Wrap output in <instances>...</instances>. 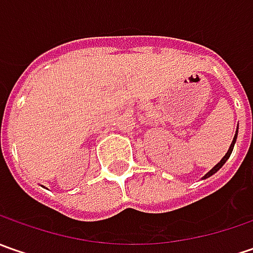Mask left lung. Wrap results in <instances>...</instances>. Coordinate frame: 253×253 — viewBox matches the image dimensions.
Returning <instances> with one entry per match:
<instances>
[{
    "label": "left lung",
    "instance_id": "8db88e82",
    "mask_svg": "<svg viewBox=\"0 0 253 253\" xmlns=\"http://www.w3.org/2000/svg\"><path fill=\"white\" fill-rule=\"evenodd\" d=\"M237 135H238V128H237V133H235V136H234V139H232V143H231V146H229L228 152L225 153V156H224V158H222V159H221V161H219L218 163H217V165L212 168V169L210 170L209 173H207V174H206L203 179H207V177H210V176H212L214 173H217V171H218V170L221 169L222 166H224V163L228 161V158L231 156V153H232V149H234V145H235V142H237Z\"/></svg>",
    "mask_w": 253,
    "mask_h": 253
}]
</instances>
